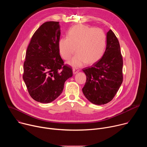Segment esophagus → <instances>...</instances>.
<instances>
[{"label":"esophagus","instance_id":"34e87169","mask_svg":"<svg viewBox=\"0 0 147 147\" xmlns=\"http://www.w3.org/2000/svg\"><path fill=\"white\" fill-rule=\"evenodd\" d=\"M80 71V70L77 68H73V73L74 74H76L77 73H78V71Z\"/></svg>","mask_w":147,"mask_h":147}]
</instances>
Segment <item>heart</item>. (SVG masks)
<instances>
[{
    "instance_id": "1",
    "label": "heart",
    "mask_w": 147,
    "mask_h": 147,
    "mask_svg": "<svg viewBox=\"0 0 147 147\" xmlns=\"http://www.w3.org/2000/svg\"><path fill=\"white\" fill-rule=\"evenodd\" d=\"M107 43L106 34L99 28L78 24L71 28L67 37L61 38L58 43L59 51L64 60H69L73 67H80L86 63L93 64L103 55Z\"/></svg>"
}]
</instances>
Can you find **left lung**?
<instances>
[{
  "mask_svg": "<svg viewBox=\"0 0 147 147\" xmlns=\"http://www.w3.org/2000/svg\"><path fill=\"white\" fill-rule=\"evenodd\" d=\"M106 50L98 61L82 71L87 80L82 92L91 103L100 105L111 101L123 82V57L119 42L110 30Z\"/></svg>",
  "mask_w": 147,
  "mask_h": 147,
  "instance_id": "8db88e82",
  "label": "left lung"
}]
</instances>
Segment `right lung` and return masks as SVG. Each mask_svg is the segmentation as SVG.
<instances>
[{
  "label": "right lung",
  "instance_id": "right-lung-1",
  "mask_svg": "<svg viewBox=\"0 0 147 147\" xmlns=\"http://www.w3.org/2000/svg\"><path fill=\"white\" fill-rule=\"evenodd\" d=\"M60 36L59 22H45L32 35L26 51L23 78L30 95L40 103L56 99L73 76L72 68L60 55Z\"/></svg>",
  "mask_w": 147,
  "mask_h": 147
}]
</instances>
